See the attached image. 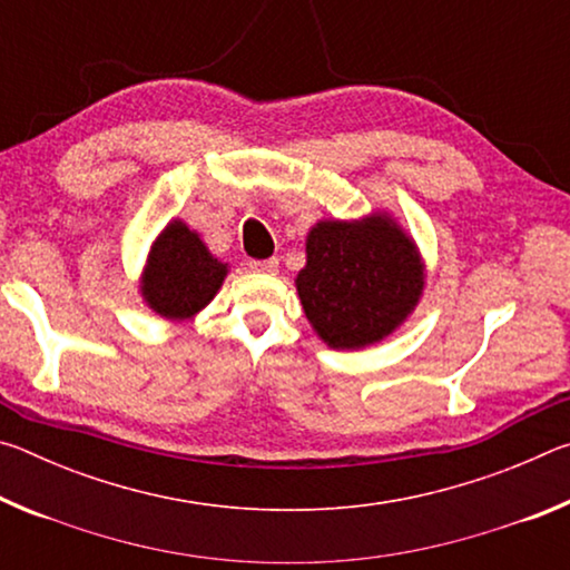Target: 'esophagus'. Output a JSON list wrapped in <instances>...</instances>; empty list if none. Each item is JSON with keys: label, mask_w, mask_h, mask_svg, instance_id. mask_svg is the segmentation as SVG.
Returning <instances> with one entry per match:
<instances>
[{"label": "esophagus", "mask_w": 570, "mask_h": 570, "mask_svg": "<svg viewBox=\"0 0 570 570\" xmlns=\"http://www.w3.org/2000/svg\"><path fill=\"white\" fill-rule=\"evenodd\" d=\"M248 266H250V272H262V274H276L278 262H276V258H250Z\"/></svg>", "instance_id": "1"}]
</instances>
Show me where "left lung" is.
<instances>
[{
    "mask_svg": "<svg viewBox=\"0 0 570 570\" xmlns=\"http://www.w3.org/2000/svg\"><path fill=\"white\" fill-rule=\"evenodd\" d=\"M422 284L414 244L384 216L316 224L296 276L306 320L334 350H360L387 336L417 304Z\"/></svg>",
    "mask_w": 570,
    "mask_h": 570,
    "instance_id": "8db88e82",
    "label": "left lung"
}]
</instances>
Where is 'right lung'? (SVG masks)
<instances>
[{
  "label": "right lung",
  "mask_w": 570,
  "mask_h": 570,
  "mask_svg": "<svg viewBox=\"0 0 570 570\" xmlns=\"http://www.w3.org/2000/svg\"><path fill=\"white\" fill-rule=\"evenodd\" d=\"M224 276L226 264L210 256L188 226L173 220L153 244L142 296L166 320H186L216 296Z\"/></svg>",
  "instance_id": "obj_1"
}]
</instances>
